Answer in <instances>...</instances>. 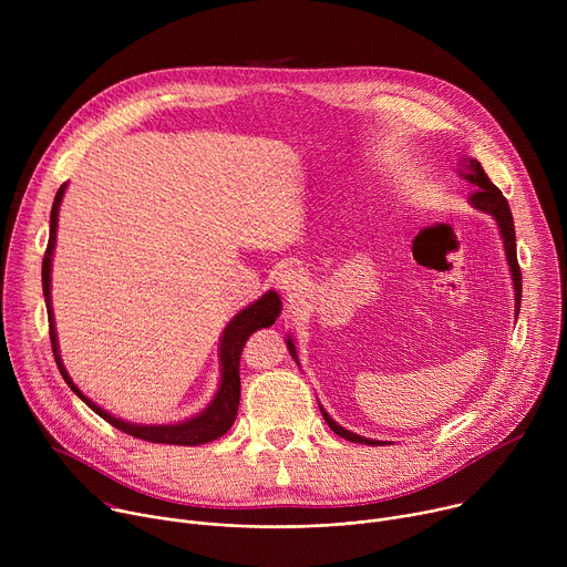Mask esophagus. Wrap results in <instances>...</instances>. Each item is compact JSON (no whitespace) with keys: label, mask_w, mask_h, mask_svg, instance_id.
Returning a JSON list of instances; mask_svg holds the SVG:
<instances>
[{"label":"esophagus","mask_w":567,"mask_h":567,"mask_svg":"<svg viewBox=\"0 0 567 567\" xmlns=\"http://www.w3.org/2000/svg\"><path fill=\"white\" fill-rule=\"evenodd\" d=\"M305 282H307L305 274H302L300 269H293V267H285V269H280L278 276H276L278 289H280L282 293H287V296L300 293V291L305 289Z\"/></svg>","instance_id":"obj_1"}]
</instances>
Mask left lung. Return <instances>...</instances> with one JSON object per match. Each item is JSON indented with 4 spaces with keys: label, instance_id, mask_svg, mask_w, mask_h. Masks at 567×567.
Wrapping results in <instances>:
<instances>
[{
    "label": "left lung",
    "instance_id": "left-lung-1",
    "mask_svg": "<svg viewBox=\"0 0 567 567\" xmlns=\"http://www.w3.org/2000/svg\"><path fill=\"white\" fill-rule=\"evenodd\" d=\"M464 171L462 177L468 179L471 184L477 186V190H473L468 195V202L473 208L482 210V213H489L498 228H501V235H503V241H505V254H507V262H509V271H512V280H514V293H516V313L520 311V291H523V276H520V267H518V258H516V230H514V217H512V210H509V204L507 199L503 197V193L489 182L487 173L482 171L480 161L477 158H468L464 161ZM287 350L289 354L293 357V361L298 363V354H296V348H293V341L291 337H287ZM320 413L322 417H326L328 426L343 440H350V442H357V444H370V446H381L383 442L379 440H370V437H363V435H357L352 431H346L343 426H339L328 413L326 409L320 406ZM388 444V442H385Z\"/></svg>",
    "mask_w": 567,
    "mask_h": 567
}]
</instances>
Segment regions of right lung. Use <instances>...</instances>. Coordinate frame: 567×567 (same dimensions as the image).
Masks as SVG:
<instances>
[{
	"label": "right lung",
	"mask_w": 567,
	"mask_h": 567,
	"mask_svg": "<svg viewBox=\"0 0 567 567\" xmlns=\"http://www.w3.org/2000/svg\"><path fill=\"white\" fill-rule=\"evenodd\" d=\"M66 184L60 186V190L55 193L53 206H51V228H49V245H47V254L42 260V291H44V300H47V313H49V334H51V348H53V357L58 363V370L62 374V379L69 383V388L83 399L87 406L101 415L105 422H110L114 429L145 440V442H154V444H177V446H197V444H206L213 442L217 437H221L235 422L237 415V406H239V357L241 350H245V343L249 341V337L262 328H271L276 318L280 316L282 302L280 296L269 289L260 300H256L254 305H249L247 309H241L237 316L230 318L228 326L221 332V341H219V363H221V377H219V388L213 396V401L208 406L179 424H161V426H143V424H132V422H123L118 417H114L112 413L103 411L99 403H94L90 396H85L83 392L78 390V385L71 381L69 372L64 370V363L60 359V350H58V334H55V322H53V309H51V258H53V249H55V230H58V210H60V202L64 195Z\"/></svg>",
	"instance_id": "add662e5"
}]
</instances>
